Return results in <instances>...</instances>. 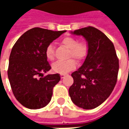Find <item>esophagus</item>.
<instances>
[{"instance_id":"obj_1","label":"esophagus","mask_w":129,"mask_h":129,"mask_svg":"<svg viewBox=\"0 0 129 129\" xmlns=\"http://www.w3.org/2000/svg\"><path fill=\"white\" fill-rule=\"evenodd\" d=\"M65 75H66V74H61V79L63 78Z\"/></svg>"}]
</instances>
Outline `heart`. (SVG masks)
<instances>
[{"instance_id":"heart-1","label":"heart","mask_w":129,"mask_h":129,"mask_svg":"<svg viewBox=\"0 0 129 129\" xmlns=\"http://www.w3.org/2000/svg\"><path fill=\"white\" fill-rule=\"evenodd\" d=\"M61 43L68 49H70L69 57L73 56L78 61H83L88 54V45L84 41H77L75 38L67 37L61 41ZM45 56L49 61H53L54 59V47L52 44L47 46L45 49ZM77 66V62L73 59L67 61H58L52 65V69L55 73L66 74L75 69Z\"/></svg>"}]
</instances>
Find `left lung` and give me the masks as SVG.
Listing matches in <instances>:
<instances>
[{
    "instance_id": "8db88e82",
    "label": "left lung",
    "mask_w": 129,
    "mask_h": 129,
    "mask_svg": "<svg viewBox=\"0 0 129 129\" xmlns=\"http://www.w3.org/2000/svg\"><path fill=\"white\" fill-rule=\"evenodd\" d=\"M71 34L84 37L88 50L83 65L71 75L74 83L69 88V95L76 106L92 109L102 104L113 90L119 60L113 43L97 28L88 26Z\"/></svg>"
}]
</instances>
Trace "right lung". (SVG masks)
<instances>
[{
	"label": "right lung",
	"mask_w": 129,
	"mask_h": 129,
	"mask_svg": "<svg viewBox=\"0 0 129 129\" xmlns=\"http://www.w3.org/2000/svg\"><path fill=\"white\" fill-rule=\"evenodd\" d=\"M64 32L34 27L25 32L13 46L8 79L16 99L25 107L39 109L50 102L54 86L61 78L59 74L43 77V73L51 69L45 49Z\"/></svg>",
	"instance_id": "1"
}]
</instances>
